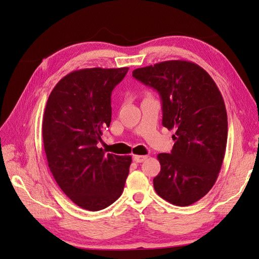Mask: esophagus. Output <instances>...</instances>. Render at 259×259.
Wrapping results in <instances>:
<instances>
[{
	"label": "esophagus",
	"mask_w": 259,
	"mask_h": 259,
	"mask_svg": "<svg viewBox=\"0 0 259 259\" xmlns=\"http://www.w3.org/2000/svg\"><path fill=\"white\" fill-rule=\"evenodd\" d=\"M148 156H143V155H133V160L136 162H143L144 160L147 159Z\"/></svg>",
	"instance_id": "obj_1"
}]
</instances>
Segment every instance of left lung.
<instances>
[{"label":"left lung","instance_id":"8db88e82","mask_svg":"<svg viewBox=\"0 0 259 259\" xmlns=\"http://www.w3.org/2000/svg\"><path fill=\"white\" fill-rule=\"evenodd\" d=\"M132 76L159 94L162 126L174 129L170 154H158L161 169L154 179L156 193L187 206L215 184L226 152L228 121L224 99L201 66L170 60L140 68Z\"/></svg>","mask_w":259,"mask_h":259}]
</instances>
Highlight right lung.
Instances as JSON below:
<instances>
[{
	"label": "right lung",
	"mask_w": 259,
	"mask_h": 259,
	"mask_svg": "<svg viewBox=\"0 0 259 259\" xmlns=\"http://www.w3.org/2000/svg\"><path fill=\"white\" fill-rule=\"evenodd\" d=\"M129 68L82 69L59 80L43 116L44 149L57 184L88 211L111 205L122 194L131 156L105 154L97 144L112 119V91Z\"/></svg>",
	"instance_id": "add662e5"
}]
</instances>
